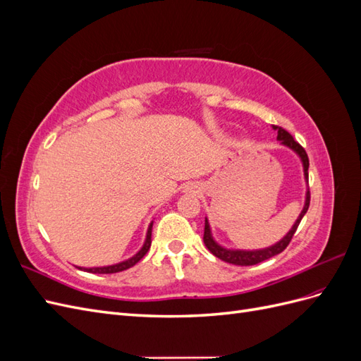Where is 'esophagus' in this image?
I'll use <instances>...</instances> for the list:
<instances>
[{"mask_svg":"<svg viewBox=\"0 0 361 361\" xmlns=\"http://www.w3.org/2000/svg\"><path fill=\"white\" fill-rule=\"evenodd\" d=\"M194 191H195V192H199V190H197V188H195V187H194Z\"/></svg>","mask_w":361,"mask_h":361,"instance_id":"34e87169","label":"esophagus"}]
</instances>
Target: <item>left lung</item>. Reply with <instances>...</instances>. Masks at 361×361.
<instances>
[{
	"label": "left lung",
	"mask_w": 361,
	"mask_h": 361,
	"mask_svg": "<svg viewBox=\"0 0 361 361\" xmlns=\"http://www.w3.org/2000/svg\"><path fill=\"white\" fill-rule=\"evenodd\" d=\"M272 128L277 130V138L281 141V145L288 146L289 149H292L295 152V154H298V157L302 161L305 182H309V157H307V154H305L304 147L293 140V137L288 133V130H285V129L280 128V126H276V125L272 126ZM309 204H310V191L307 190V192H305V203H304L302 211H301L300 216L297 218V221H295V224L292 226L289 233L285 238H283L281 241H279L277 244L271 245L268 248L245 251V250H227V248H224L221 245H218L214 241V238H212L211 227H209V223H207V218H204L203 243H204L206 248L209 250L215 257L227 262V264H233V265H239V267H250V265L260 264V262H264V260H267V259H269L272 256H277L279 253H281V251L289 245L292 236L295 235V232H297V228H298V226H300V223L302 220V216L305 215V212H307V209H309Z\"/></svg>",
	"instance_id": "obj_1"
}]
</instances>
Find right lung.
Wrapping results in <instances>:
<instances>
[{"mask_svg": "<svg viewBox=\"0 0 361 361\" xmlns=\"http://www.w3.org/2000/svg\"><path fill=\"white\" fill-rule=\"evenodd\" d=\"M152 226H154V223H150L149 228H147V235H146V241H145V245L141 247V250L138 251V253L135 256H133L128 260H123L120 262V264H116V265H110V267H97V268H80L82 271H87V272H93V274H114V272H120V271H125L130 267H134L138 260H141L145 257V255L149 251L150 248V244H152Z\"/></svg>", "mask_w": 361, "mask_h": 361, "instance_id": "right-lung-1", "label": "right lung"}]
</instances>
